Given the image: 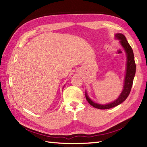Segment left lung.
<instances>
[{
  "mask_svg": "<svg viewBox=\"0 0 147 147\" xmlns=\"http://www.w3.org/2000/svg\"><path fill=\"white\" fill-rule=\"evenodd\" d=\"M115 38L118 40H119V43L123 48L124 51L126 52L127 61H126V74L124 80V85L123 91L121 93L120 95L118 96L117 99H115L112 102L109 103L107 104H100L93 102L92 100L89 97L87 92H85V96L89 104L93 107L96 109H108L115 106L121 104L127 98L129 95V93L131 90L133 85V82L134 77L136 73V64L135 62V57H134V54L132 48L127 42L125 36L122 33H116L115 35Z\"/></svg>",
  "mask_w": 147,
  "mask_h": 147,
  "instance_id": "left-lung-1",
  "label": "left lung"
}]
</instances>
